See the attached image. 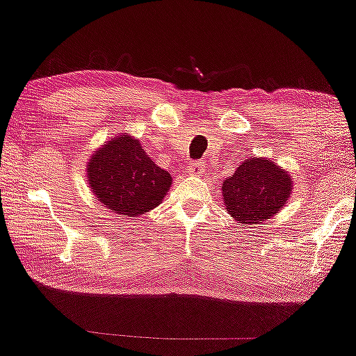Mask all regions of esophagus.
Returning <instances> with one entry per match:
<instances>
[{
  "mask_svg": "<svg viewBox=\"0 0 356 356\" xmlns=\"http://www.w3.org/2000/svg\"><path fill=\"white\" fill-rule=\"evenodd\" d=\"M187 172L191 175H198L203 172V164L198 163V161H191L187 165Z\"/></svg>",
  "mask_w": 356,
  "mask_h": 356,
  "instance_id": "34e87169",
  "label": "esophagus"
}]
</instances>
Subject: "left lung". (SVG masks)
<instances>
[{
  "label": "left lung",
  "mask_w": 356,
  "mask_h": 356,
  "mask_svg": "<svg viewBox=\"0 0 356 356\" xmlns=\"http://www.w3.org/2000/svg\"><path fill=\"white\" fill-rule=\"evenodd\" d=\"M291 175L265 158H249L222 182L226 210L245 226L267 221L291 195Z\"/></svg>",
  "instance_id": "1"
}]
</instances>
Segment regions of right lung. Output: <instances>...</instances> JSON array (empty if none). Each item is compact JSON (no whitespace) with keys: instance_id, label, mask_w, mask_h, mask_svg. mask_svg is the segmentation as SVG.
Here are the masks:
<instances>
[{"instance_id":"add662e5","label":"right lung","mask_w":356,"mask_h":356,"mask_svg":"<svg viewBox=\"0 0 356 356\" xmlns=\"http://www.w3.org/2000/svg\"><path fill=\"white\" fill-rule=\"evenodd\" d=\"M88 182L97 200L122 216H140L163 202L172 177L156 165L138 140L120 135L88 163Z\"/></svg>"}]
</instances>
